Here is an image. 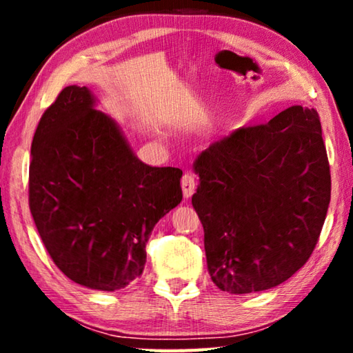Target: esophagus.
<instances>
[{"label":"esophagus","mask_w":353,"mask_h":353,"mask_svg":"<svg viewBox=\"0 0 353 353\" xmlns=\"http://www.w3.org/2000/svg\"><path fill=\"white\" fill-rule=\"evenodd\" d=\"M194 190H196V179H194L193 174L187 172V174L182 177V191H183L185 198H187V199L191 198V196H193V193H194Z\"/></svg>","instance_id":"obj_1"}]
</instances>
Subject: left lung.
<instances>
[{
  "instance_id": "left-lung-1",
  "label": "left lung",
  "mask_w": 353,
  "mask_h": 353,
  "mask_svg": "<svg viewBox=\"0 0 353 353\" xmlns=\"http://www.w3.org/2000/svg\"><path fill=\"white\" fill-rule=\"evenodd\" d=\"M193 166L199 187L191 202L219 290H270L305 265L332 190L318 112L292 105L268 124L236 129Z\"/></svg>"
}]
</instances>
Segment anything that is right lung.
<instances>
[{
  "mask_svg": "<svg viewBox=\"0 0 353 353\" xmlns=\"http://www.w3.org/2000/svg\"><path fill=\"white\" fill-rule=\"evenodd\" d=\"M31 154L29 208L59 270L99 291L141 276L154 225L182 201V170L137 159L90 90L77 85L41 115Z\"/></svg>",
  "mask_w": 353,
  "mask_h": 353,
  "instance_id": "obj_1",
  "label": "right lung"
}]
</instances>
